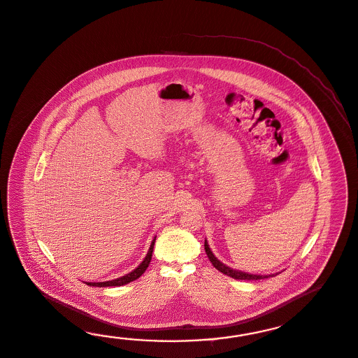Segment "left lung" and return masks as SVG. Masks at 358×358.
<instances>
[{"mask_svg":"<svg viewBox=\"0 0 358 358\" xmlns=\"http://www.w3.org/2000/svg\"><path fill=\"white\" fill-rule=\"evenodd\" d=\"M204 249H206V253H207L209 261L212 262V264L215 266L217 270L220 272H222L223 275H227L232 278H236V280H262V278H270L273 275H266V276H261V275H250V273H245V272H241V271L232 270L230 267L224 266L222 262H220L215 255L210 252L209 245H208L207 241H204ZM278 275V273H276Z\"/></svg>","mask_w":358,"mask_h":358,"instance_id":"1","label":"left lung"}]
</instances>
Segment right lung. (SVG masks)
Returning a JSON list of instances; mask_svg holds the SVG:
<instances>
[{"mask_svg": "<svg viewBox=\"0 0 358 358\" xmlns=\"http://www.w3.org/2000/svg\"><path fill=\"white\" fill-rule=\"evenodd\" d=\"M155 238H154V240H152L150 249H149V252H148V255H146V257H145V259H143V262L140 263V266H138L137 268H135V270L132 271V272L127 273L126 276H122V278H115V280H111V281H103V282H86V284L90 286L106 287V286L126 285V284L131 282V281H135V280H137V278H140V276L143 275V272L146 271V268L149 267V264H150L151 255H152V249H154V243H155Z\"/></svg>", "mask_w": 358, "mask_h": 358, "instance_id": "right-lung-1", "label": "right lung"}]
</instances>
